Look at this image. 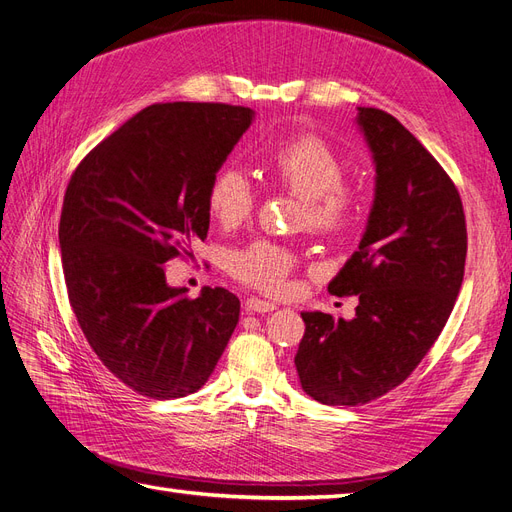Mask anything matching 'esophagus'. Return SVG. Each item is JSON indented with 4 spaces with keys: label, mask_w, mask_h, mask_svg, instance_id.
I'll return each instance as SVG.
<instances>
[{
    "label": "esophagus",
    "mask_w": 512,
    "mask_h": 512,
    "mask_svg": "<svg viewBox=\"0 0 512 512\" xmlns=\"http://www.w3.org/2000/svg\"><path fill=\"white\" fill-rule=\"evenodd\" d=\"M245 305H247V312H252V314H267V312H273V309L277 307L275 303L258 299V297H250Z\"/></svg>",
    "instance_id": "34e87169"
}]
</instances>
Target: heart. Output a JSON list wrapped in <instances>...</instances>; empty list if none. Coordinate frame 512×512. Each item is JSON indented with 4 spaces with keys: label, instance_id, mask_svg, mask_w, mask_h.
<instances>
[{
    "label": "heart",
    "instance_id": "b5f03b06",
    "mask_svg": "<svg viewBox=\"0 0 512 512\" xmlns=\"http://www.w3.org/2000/svg\"><path fill=\"white\" fill-rule=\"evenodd\" d=\"M269 173L305 200V220L318 230L344 228L359 211V194L342 183V160L320 136L299 134L277 145ZM254 200L250 179L237 168H222L209 183L207 209L213 220L226 228L250 218ZM294 267V252L271 241H254L230 258V269L237 280L265 292H282Z\"/></svg>",
    "mask_w": 512,
    "mask_h": 512
}]
</instances>
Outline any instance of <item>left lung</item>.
<instances>
[{
    "mask_svg": "<svg viewBox=\"0 0 512 512\" xmlns=\"http://www.w3.org/2000/svg\"><path fill=\"white\" fill-rule=\"evenodd\" d=\"M376 192L356 250L331 284L359 294L352 320L303 312L294 365L327 406H361L404 382L442 333L466 267V215L455 183L401 123L359 106Z\"/></svg>",
    "mask_w": 512,
    "mask_h": 512,
    "instance_id": "1",
    "label": "left lung"
}]
</instances>
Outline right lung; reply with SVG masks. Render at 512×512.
Returning <instances> with one entry per match:
<instances>
[{
    "label": "right lung",
    "mask_w": 512,
    "mask_h": 512,
    "mask_svg": "<svg viewBox=\"0 0 512 512\" xmlns=\"http://www.w3.org/2000/svg\"><path fill=\"white\" fill-rule=\"evenodd\" d=\"M252 121L245 106H147L68 183L59 247L72 312L106 369L145 397L196 393L239 322L235 294L185 297L164 262L207 237L209 183Z\"/></svg>",
    "instance_id": "obj_1"
}]
</instances>
